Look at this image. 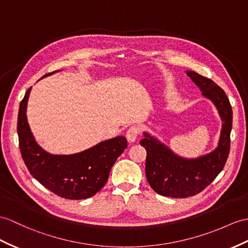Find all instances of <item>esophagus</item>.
I'll return each instance as SVG.
<instances>
[{"instance_id":"1","label":"esophagus","mask_w":248,"mask_h":248,"mask_svg":"<svg viewBox=\"0 0 248 248\" xmlns=\"http://www.w3.org/2000/svg\"><path fill=\"white\" fill-rule=\"evenodd\" d=\"M139 135V128L137 126H131V127L126 132V138H127V141L129 143H134Z\"/></svg>"}]
</instances>
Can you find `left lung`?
I'll list each match as a JSON object with an SVG mask.
<instances>
[{"label":"left lung","mask_w":248,"mask_h":248,"mask_svg":"<svg viewBox=\"0 0 248 248\" xmlns=\"http://www.w3.org/2000/svg\"><path fill=\"white\" fill-rule=\"evenodd\" d=\"M185 72L200 88L204 98L213 102L222 120V127L217 147L197 158L181 156L158 138L143 132L140 144L147 153L145 173L148 183L156 194L171 198H187L201 192L222 171L231 148L232 109L224 90L195 71Z\"/></svg>","instance_id":"1"}]
</instances>
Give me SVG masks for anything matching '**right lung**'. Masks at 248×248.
I'll return each instance as SVG.
<instances>
[{"instance_id":"right-lung-1","label":"right lung","mask_w":248,"mask_h":248,"mask_svg":"<svg viewBox=\"0 0 248 248\" xmlns=\"http://www.w3.org/2000/svg\"><path fill=\"white\" fill-rule=\"evenodd\" d=\"M31 87L24 95L17 114L20 150L29 172L47 189L62 198L82 200L94 196L103 188L114 162L127 147L126 138L118 136L108 139L71 155L48 153L35 141L29 127L26 112Z\"/></svg>"}]
</instances>
